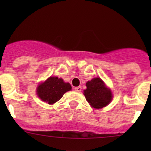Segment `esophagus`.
<instances>
[{"mask_svg":"<svg viewBox=\"0 0 151 151\" xmlns=\"http://www.w3.org/2000/svg\"><path fill=\"white\" fill-rule=\"evenodd\" d=\"M74 91H77V92H80L82 91V88L80 86L76 87V88H74Z\"/></svg>","mask_w":151,"mask_h":151,"instance_id":"obj_1","label":"esophagus"}]
</instances>
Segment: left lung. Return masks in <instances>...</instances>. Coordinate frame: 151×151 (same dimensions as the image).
Instances as JSON below:
<instances>
[{"label":"left lung","mask_w":151,"mask_h":151,"mask_svg":"<svg viewBox=\"0 0 151 151\" xmlns=\"http://www.w3.org/2000/svg\"><path fill=\"white\" fill-rule=\"evenodd\" d=\"M84 95L90 105L95 109H101L109 104L112 99V91L99 77L92 79L86 83Z\"/></svg>","instance_id":"left-lung-1"}]
</instances>
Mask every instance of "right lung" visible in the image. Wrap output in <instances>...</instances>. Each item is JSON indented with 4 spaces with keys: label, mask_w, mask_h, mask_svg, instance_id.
Here are the masks:
<instances>
[{
    "label": "right lung",
    "mask_w": 151,
    "mask_h": 151,
    "mask_svg": "<svg viewBox=\"0 0 151 151\" xmlns=\"http://www.w3.org/2000/svg\"><path fill=\"white\" fill-rule=\"evenodd\" d=\"M71 90V85L65 83L62 78L50 77L38 85L36 93L44 102L53 104L63 97V94Z\"/></svg>",
    "instance_id": "obj_1"
}]
</instances>
